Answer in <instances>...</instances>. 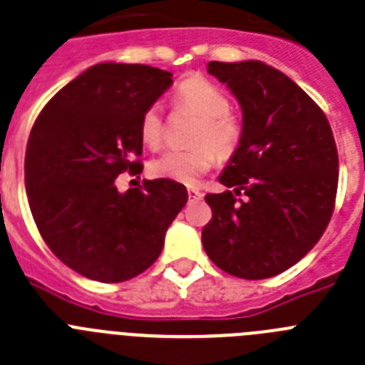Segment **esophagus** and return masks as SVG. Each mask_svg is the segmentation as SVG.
Segmentation results:
<instances>
[{"label": "esophagus", "instance_id": "34e87169", "mask_svg": "<svg viewBox=\"0 0 365 365\" xmlns=\"http://www.w3.org/2000/svg\"><path fill=\"white\" fill-rule=\"evenodd\" d=\"M188 197L190 201H199V199H203V194L197 188H188Z\"/></svg>", "mask_w": 365, "mask_h": 365}]
</instances>
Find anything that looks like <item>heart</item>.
Segmentation results:
<instances>
[{"label": "heart", "instance_id": "b5f03b06", "mask_svg": "<svg viewBox=\"0 0 365 365\" xmlns=\"http://www.w3.org/2000/svg\"><path fill=\"white\" fill-rule=\"evenodd\" d=\"M177 107L195 112L194 148L170 149L149 162V173L157 179H170L182 185H194L217 162V157H230L238 149L244 127L238 116L229 110V98L223 88L205 79L188 77L177 86ZM140 136L149 148L157 149L164 140V120L158 105H151L140 118Z\"/></svg>", "mask_w": 365, "mask_h": 365}]
</instances>
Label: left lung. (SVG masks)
<instances>
[{"label": "left lung", "mask_w": 365, "mask_h": 365, "mask_svg": "<svg viewBox=\"0 0 365 365\" xmlns=\"http://www.w3.org/2000/svg\"><path fill=\"white\" fill-rule=\"evenodd\" d=\"M238 99L244 135L207 194L208 258L229 275L269 279L297 264L325 232L338 190V151L323 110L282 71L260 61L208 62ZM238 195H244L240 200Z\"/></svg>", "instance_id": "left-lung-1"}]
</instances>
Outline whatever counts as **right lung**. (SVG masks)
Masks as SVG:
<instances>
[{"label":"right lung","instance_id":"add662e5","mask_svg":"<svg viewBox=\"0 0 365 365\" xmlns=\"http://www.w3.org/2000/svg\"><path fill=\"white\" fill-rule=\"evenodd\" d=\"M170 71L101 62L58 90L34 121L26 151L31 214L53 255L86 279L123 282L145 272L188 201L185 185L144 180L140 118L171 86Z\"/></svg>","mask_w":365,"mask_h":365}]
</instances>
